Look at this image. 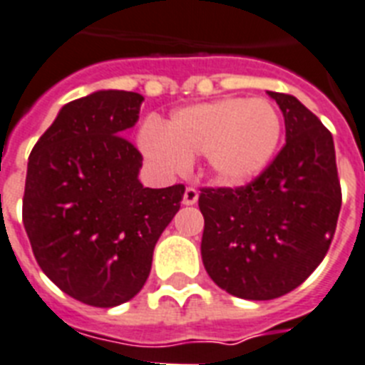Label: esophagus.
I'll return each instance as SVG.
<instances>
[{"label":"esophagus","instance_id":"1","mask_svg":"<svg viewBox=\"0 0 365 365\" xmlns=\"http://www.w3.org/2000/svg\"><path fill=\"white\" fill-rule=\"evenodd\" d=\"M197 197H200V192L194 186H188L185 190V195H182V205H195L197 203Z\"/></svg>","mask_w":365,"mask_h":365}]
</instances>
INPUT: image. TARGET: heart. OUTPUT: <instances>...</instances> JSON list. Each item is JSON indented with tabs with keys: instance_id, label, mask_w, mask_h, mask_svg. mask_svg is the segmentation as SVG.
<instances>
[{
	"instance_id": "obj_1",
	"label": "heart",
	"mask_w": 365,
	"mask_h": 365,
	"mask_svg": "<svg viewBox=\"0 0 365 365\" xmlns=\"http://www.w3.org/2000/svg\"><path fill=\"white\" fill-rule=\"evenodd\" d=\"M282 140V117L263 98L227 96L177 110L156 126L141 128V153L165 173L182 171L205 155L210 177L224 186L252 182L272 162Z\"/></svg>"
}]
</instances>
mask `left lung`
<instances>
[{
  "label": "left lung",
  "instance_id": "8db88e82",
  "mask_svg": "<svg viewBox=\"0 0 365 365\" xmlns=\"http://www.w3.org/2000/svg\"><path fill=\"white\" fill-rule=\"evenodd\" d=\"M269 96L284 113V149L248 186L200 195L205 270L246 300H272L302 284L327 255L341 209L332 134L294 96Z\"/></svg>",
  "mask_w": 365,
  "mask_h": 365
}]
</instances>
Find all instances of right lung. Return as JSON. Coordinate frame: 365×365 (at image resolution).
Here are the masks:
<instances>
[{
  "mask_svg": "<svg viewBox=\"0 0 365 365\" xmlns=\"http://www.w3.org/2000/svg\"><path fill=\"white\" fill-rule=\"evenodd\" d=\"M140 93L101 89L59 110L27 162L24 227L38 267L68 297L113 308L140 293L185 186L145 188L126 140Z\"/></svg>",
  "mask_w": 365,
  "mask_h": 365,
  "instance_id": "right-lung-1",
  "label": "right lung"
}]
</instances>
